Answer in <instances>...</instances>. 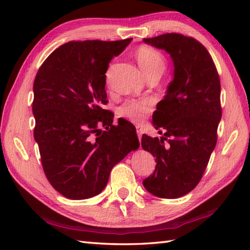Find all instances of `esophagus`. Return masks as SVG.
Listing matches in <instances>:
<instances>
[{"mask_svg": "<svg viewBox=\"0 0 250 250\" xmlns=\"http://www.w3.org/2000/svg\"><path fill=\"white\" fill-rule=\"evenodd\" d=\"M136 133H137V136H139V139L141 141L142 139V134H143V130L141 128V125H136Z\"/></svg>", "mask_w": 250, "mask_h": 250, "instance_id": "obj_1", "label": "esophagus"}]
</instances>
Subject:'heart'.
<instances>
[{"instance_id":"obj_1","label":"heart","mask_w":250,"mask_h":250,"mask_svg":"<svg viewBox=\"0 0 250 250\" xmlns=\"http://www.w3.org/2000/svg\"><path fill=\"white\" fill-rule=\"evenodd\" d=\"M135 57L145 76L156 72L162 74L166 68L167 62L163 55L152 47H139L135 51ZM150 108L151 103L148 100H129L118 109V114L134 122H141Z\"/></svg>"}]
</instances>
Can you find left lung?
<instances>
[{
	"mask_svg": "<svg viewBox=\"0 0 250 250\" xmlns=\"http://www.w3.org/2000/svg\"><path fill=\"white\" fill-rule=\"evenodd\" d=\"M143 42L166 50L174 66L173 79L152 114V125L166 130L164 135L142 136L143 149L157 162L143 185L158 198L177 199L199 184L215 149L220 81L208 51L192 37L167 33Z\"/></svg>",
	"mask_w": 250,
	"mask_h": 250,
	"instance_id": "8db88e82",
	"label": "left lung"
}]
</instances>
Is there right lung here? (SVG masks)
<instances>
[{
	"instance_id": "add662e5",
	"label": "right lung",
	"mask_w": 250,
	"mask_h": 250,
	"mask_svg": "<svg viewBox=\"0 0 250 250\" xmlns=\"http://www.w3.org/2000/svg\"><path fill=\"white\" fill-rule=\"evenodd\" d=\"M131 41L68 42L36 74L34 139L47 179L67 199L102 192L111 168L140 147L134 125L128 120L114 125L113 113L101 107L107 103L109 62Z\"/></svg>"
}]
</instances>
